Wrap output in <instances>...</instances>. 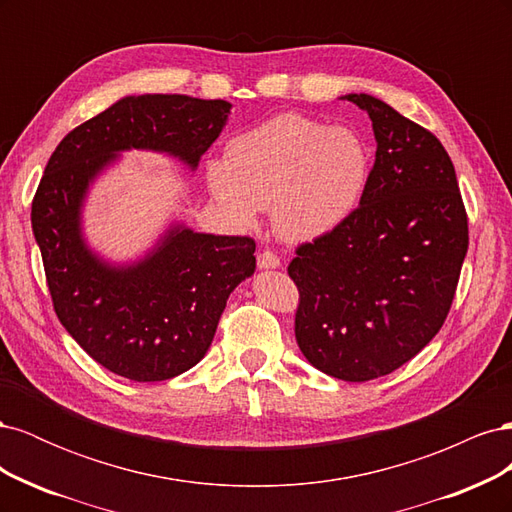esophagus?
<instances>
[{
	"label": "esophagus",
	"instance_id": "obj_1",
	"mask_svg": "<svg viewBox=\"0 0 512 512\" xmlns=\"http://www.w3.org/2000/svg\"><path fill=\"white\" fill-rule=\"evenodd\" d=\"M280 265H282V260H280V256H277L275 252L262 250V252L258 254V267H260V269H277Z\"/></svg>",
	"mask_w": 512,
	"mask_h": 512
}]
</instances>
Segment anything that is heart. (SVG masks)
I'll use <instances>...</instances> for the list:
<instances>
[{"mask_svg":"<svg viewBox=\"0 0 512 512\" xmlns=\"http://www.w3.org/2000/svg\"><path fill=\"white\" fill-rule=\"evenodd\" d=\"M367 175L369 156L359 134L282 113L232 138L224 164L209 168V185L237 222L252 226L271 207L277 235L301 243L348 218Z\"/></svg>","mask_w":512,"mask_h":512,"instance_id":"b5f03b06","label":"heart"}]
</instances>
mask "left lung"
I'll return each mask as SVG.
<instances>
[{
	"instance_id": "obj_1",
	"label": "left lung",
	"mask_w": 512,
	"mask_h": 512,
	"mask_svg": "<svg viewBox=\"0 0 512 512\" xmlns=\"http://www.w3.org/2000/svg\"><path fill=\"white\" fill-rule=\"evenodd\" d=\"M376 162L359 207L288 265L299 290L294 335L316 369L346 382L391 374L421 352L451 312L468 213L436 134L367 94Z\"/></svg>"
}]
</instances>
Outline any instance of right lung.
Instances as JSON below:
<instances>
[{"mask_svg": "<svg viewBox=\"0 0 512 512\" xmlns=\"http://www.w3.org/2000/svg\"><path fill=\"white\" fill-rule=\"evenodd\" d=\"M230 102L130 96L57 145L32 200L53 309L91 359L134 382H160L209 350L228 294L256 269L252 237L175 228L143 262L113 269L81 239L89 181L123 149L173 153L192 168L220 136Z\"/></svg>", "mask_w": 512, "mask_h": 512, "instance_id": "right-lung-1", "label": "right lung"}]
</instances>
